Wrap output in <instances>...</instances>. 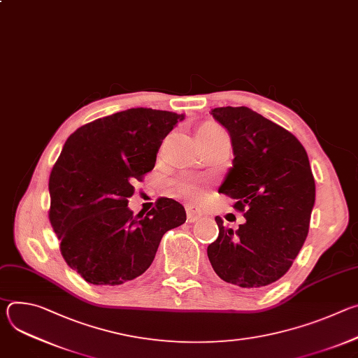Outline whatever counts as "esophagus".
Returning a JSON list of instances; mask_svg holds the SVG:
<instances>
[{"label":"esophagus","mask_w":358,"mask_h":358,"mask_svg":"<svg viewBox=\"0 0 358 358\" xmlns=\"http://www.w3.org/2000/svg\"><path fill=\"white\" fill-rule=\"evenodd\" d=\"M185 211H187L188 222H195L202 217V213L199 211V208L196 206H192V203H189V206L185 207Z\"/></svg>","instance_id":"1"}]
</instances>
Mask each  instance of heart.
Instances as JSON below:
<instances>
[{
    "mask_svg": "<svg viewBox=\"0 0 358 358\" xmlns=\"http://www.w3.org/2000/svg\"><path fill=\"white\" fill-rule=\"evenodd\" d=\"M221 133H225V131L215 124H207V126L201 127L198 131V134H221ZM180 188L185 194H196L198 192V187L192 182H184V184H181Z\"/></svg>",
    "mask_w": 358,
    "mask_h": 358,
    "instance_id": "b5f03b06",
    "label": "heart"
}]
</instances>
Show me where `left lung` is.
Segmentation results:
<instances>
[{"label":"left lung","mask_w":358,"mask_h":358,"mask_svg":"<svg viewBox=\"0 0 358 358\" xmlns=\"http://www.w3.org/2000/svg\"><path fill=\"white\" fill-rule=\"evenodd\" d=\"M234 160L218 192L236 202L245 224L220 228L208 249L215 273L241 287H264L292 266L309 232L316 185L308 152L286 129L249 108H215Z\"/></svg>","instance_id":"left-lung-1"}]
</instances>
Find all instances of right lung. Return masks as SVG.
Segmentation results:
<instances>
[{
	"label": "right lung",
	"instance_id": "obj_1",
	"mask_svg": "<svg viewBox=\"0 0 358 358\" xmlns=\"http://www.w3.org/2000/svg\"><path fill=\"white\" fill-rule=\"evenodd\" d=\"M184 115L147 108L97 119L72 133L49 177L52 224L66 264L86 282L116 286L143 275L163 235L187 220L171 198L133 215V184L155 169L166 136Z\"/></svg>",
	"mask_w": 358,
	"mask_h": 358
}]
</instances>
